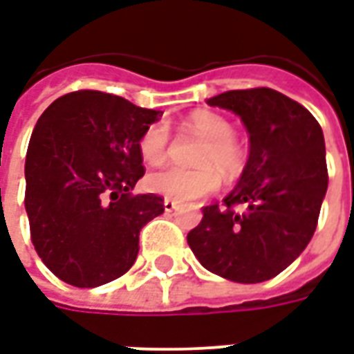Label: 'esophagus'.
<instances>
[{
	"label": "esophagus",
	"mask_w": 354,
	"mask_h": 354,
	"mask_svg": "<svg viewBox=\"0 0 354 354\" xmlns=\"http://www.w3.org/2000/svg\"><path fill=\"white\" fill-rule=\"evenodd\" d=\"M162 205H165V210H167V212H172V210H176V207H178L176 201H172V199H165V203H162Z\"/></svg>",
	"instance_id": "1"
}]
</instances>
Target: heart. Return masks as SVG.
Wrapping results in <instances>:
<instances>
[{"label":"heart","mask_w":354,"mask_h":354,"mask_svg":"<svg viewBox=\"0 0 354 354\" xmlns=\"http://www.w3.org/2000/svg\"><path fill=\"white\" fill-rule=\"evenodd\" d=\"M187 124L201 138L207 140V146L203 147L197 159L201 169L185 170L169 167L149 174V189L167 199L193 201L210 195L220 187V174L216 169L222 170L227 178H233L237 176L245 165L243 149L235 142V129L225 117L212 111H197L189 117ZM138 149L147 165H161L169 149L167 124H149L140 136Z\"/></svg>","instance_id":"b5f03b06"}]
</instances>
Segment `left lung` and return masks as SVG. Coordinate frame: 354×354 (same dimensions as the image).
Instances as JSON below:
<instances>
[{"instance_id":"left-lung-1","label":"left lung","mask_w":354,"mask_h":354,"mask_svg":"<svg viewBox=\"0 0 354 354\" xmlns=\"http://www.w3.org/2000/svg\"><path fill=\"white\" fill-rule=\"evenodd\" d=\"M207 102L241 117L250 153L222 207H203L187 245L210 273L243 284L269 281L317 230L328 189L324 134L309 109L273 88L227 91Z\"/></svg>"}]
</instances>
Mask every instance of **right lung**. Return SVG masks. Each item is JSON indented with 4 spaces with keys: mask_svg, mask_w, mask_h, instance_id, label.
Here are the masks:
<instances>
[{
    "mask_svg": "<svg viewBox=\"0 0 354 354\" xmlns=\"http://www.w3.org/2000/svg\"><path fill=\"white\" fill-rule=\"evenodd\" d=\"M161 111L115 94L75 91L43 111L28 144L26 207L35 252L60 281L94 288L124 274L140 230L165 212L144 176L138 142Z\"/></svg>",
    "mask_w": 354,
    "mask_h": 354,
    "instance_id": "obj_1",
    "label": "right lung"
}]
</instances>
